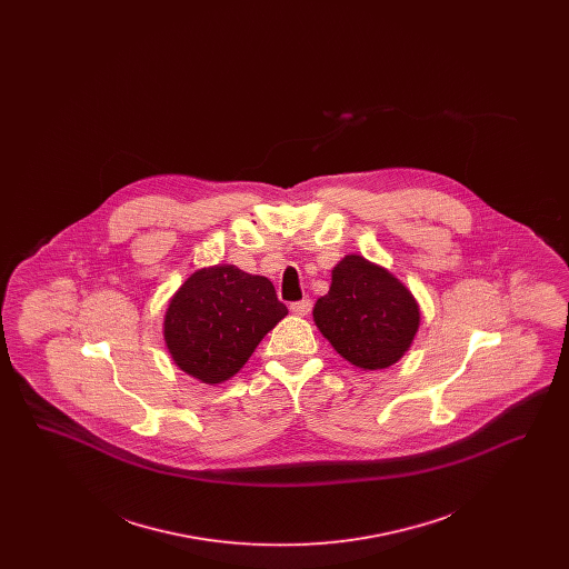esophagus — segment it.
Returning a JSON list of instances; mask_svg holds the SVG:
<instances>
[{
    "label": "esophagus",
    "instance_id": "esophagus-1",
    "mask_svg": "<svg viewBox=\"0 0 569 569\" xmlns=\"http://www.w3.org/2000/svg\"><path fill=\"white\" fill-rule=\"evenodd\" d=\"M290 311L295 313V316H307L309 311H311V300L309 298H302V300H297V302H290Z\"/></svg>",
    "mask_w": 569,
    "mask_h": 569
}]
</instances>
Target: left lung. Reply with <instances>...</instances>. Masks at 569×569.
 I'll return each mask as SVG.
<instances>
[{"label":"left lung","instance_id":"left-lung-1","mask_svg":"<svg viewBox=\"0 0 569 569\" xmlns=\"http://www.w3.org/2000/svg\"><path fill=\"white\" fill-rule=\"evenodd\" d=\"M313 322L341 358L376 371L411 348L420 307L392 272L350 253L332 269L330 290L313 307Z\"/></svg>","mask_w":569,"mask_h":569}]
</instances>
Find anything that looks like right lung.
<instances>
[{"instance_id":"obj_1","label":"right lung","mask_w":569,"mask_h":569,"mask_svg":"<svg viewBox=\"0 0 569 569\" xmlns=\"http://www.w3.org/2000/svg\"><path fill=\"white\" fill-rule=\"evenodd\" d=\"M286 316L267 277L216 264L193 272L168 300L163 343L181 371L217 386L243 369Z\"/></svg>"}]
</instances>
